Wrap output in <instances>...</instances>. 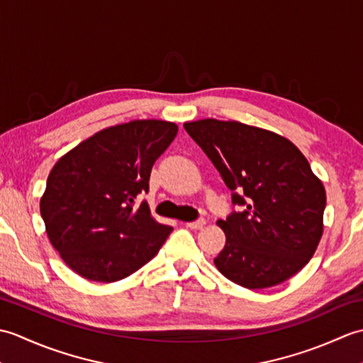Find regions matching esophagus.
I'll list each match as a JSON object with an SVG mask.
<instances>
[{
	"label": "esophagus",
	"mask_w": 363,
	"mask_h": 363,
	"mask_svg": "<svg viewBox=\"0 0 363 363\" xmlns=\"http://www.w3.org/2000/svg\"><path fill=\"white\" fill-rule=\"evenodd\" d=\"M204 225H206V220H204V218H199V220H196V221H189V223H186V226L190 228V229H201Z\"/></svg>",
	"instance_id": "1"
}]
</instances>
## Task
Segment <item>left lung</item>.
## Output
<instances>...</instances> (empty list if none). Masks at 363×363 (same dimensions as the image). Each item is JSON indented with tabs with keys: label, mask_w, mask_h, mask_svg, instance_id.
<instances>
[{
	"label": "left lung",
	"mask_w": 363,
	"mask_h": 363,
	"mask_svg": "<svg viewBox=\"0 0 363 363\" xmlns=\"http://www.w3.org/2000/svg\"><path fill=\"white\" fill-rule=\"evenodd\" d=\"M242 206L217 225L226 245L213 264L245 289H267L296 274L323 235L326 191L295 145L238 121L184 123Z\"/></svg>",
	"instance_id": "obj_1"
}]
</instances>
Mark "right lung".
<instances>
[{
    "label": "right lung",
    "mask_w": 363,
    "mask_h": 363,
    "mask_svg": "<svg viewBox=\"0 0 363 363\" xmlns=\"http://www.w3.org/2000/svg\"><path fill=\"white\" fill-rule=\"evenodd\" d=\"M177 126L134 120L106 128L60 157L46 181L40 213L65 264L95 282H115L156 256L172 233L134 199L150 189L154 162Z\"/></svg>",
    "instance_id": "obj_1"
}]
</instances>
